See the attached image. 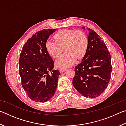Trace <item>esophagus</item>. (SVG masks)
Instances as JSON below:
<instances>
[{
  "mask_svg": "<svg viewBox=\"0 0 126 126\" xmlns=\"http://www.w3.org/2000/svg\"><path fill=\"white\" fill-rule=\"evenodd\" d=\"M59 70H60V72L62 73V72H64L66 71V69H65V68H60Z\"/></svg>",
  "mask_w": 126,
  "mask_h": 126,
  "instance_id": "1",
  "label": "esophagus"
}]
</instances>
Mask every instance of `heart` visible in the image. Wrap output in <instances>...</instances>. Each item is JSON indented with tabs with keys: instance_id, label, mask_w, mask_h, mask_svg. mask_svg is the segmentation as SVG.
Here are the masks:
<instances>
[{
	"instance_id": "heart-1",
	"label": "heart",
	"mask_w": 126,
	"mask_h": 126,
	"mask_svg": "<svg viewBox=\"0 0 126 126\" xmlns=\"http://www.w3.org/2000/svg\"><path fill=\"white\" fill-rule=\"evenodd\" d=\"M55 42L48 40L46 43V49L49 55L56 58L64 47L65 52L55 61L59 68H67L76 62L77 58L81 59L87 52L88 40L86 34L80 31L74 29H63L55 33Z\"/></svg>"
}]
</instances>
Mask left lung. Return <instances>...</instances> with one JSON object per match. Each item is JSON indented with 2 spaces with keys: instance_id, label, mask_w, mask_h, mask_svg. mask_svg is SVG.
I'll return each instance as SVG.
<instances>
[{
  "instance_id": "left-lung-1",
  "label": "left lung",
  "mask_w": 126,
  "mask_h": 126,
  "mask_svg": "<svg viewBox=\"0 0 126 126\" xmlns=\"http://www.w3.org/2000/svg\"><path fill=\"white\" fill-rule=\"evenodd\" d=\"M88 29V48L82 62L76 66L73 85L83 96L94 98L103 93L109 83L111 57L102 38Z\"/></svg>"
}]
</instances>
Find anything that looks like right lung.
<instances>
[{"instance_id": "add662e5", "label": "right lung", "mask_w": 126, "mask_h": 126, "mask_svg": "<svg viewBox=\"0 0 126 126\" xmlns=\"http://www.w3.org/2000/svg\"><path fill=\"white\" fill-rule=\"evenodd\" d=\"M55 29H44L35 33L22 48L19 62L22 86L28 97L37 102L49 100L56 91L59 70L47 52L46 43Z\"/></svg>"}]
</instances>
